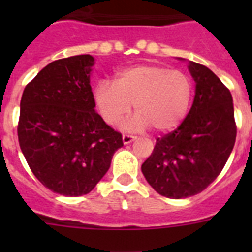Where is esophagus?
<instances>
[{"instance_id":"esophagus-1","label":"esophagus","mask_w":252,"mask_h":252,"mask_svg":"<svg viewBox=\"0 0 252 252\" xmlns=\"http://www.w3.org/2000/svg\"><path fill=\"white\" fill-rule=\"evenodd\" d=\"M135 139H136V136H133V135H128V133H124L122 135V141H124V144H130Z\"/></svg>"}]
</instances>
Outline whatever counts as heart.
I'll return each mask as SVG.
<instances>
[{"instance_id": "heart-1", "label": "heart", "mask_w": 252, "mask_h": 252, "mask_svg": "<svg viewBox=\"0 0 252 252\" xmlns=\"http://www.w3.org/2000/svg\"><path fill=\"white\" fill-rule=\"evenodd\" d=\"M194 95L192 78L183 70L165 65L144 64L125 69L116 75L115 84L102 81L94 90V103L107 125H116L131 112L125 122L128 130L153 127L166 132L186 119Z\"/></svg>"}]
</instances>
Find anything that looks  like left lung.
<instances>
[{"label": "left lung", "instance_id": "obj_1", "mask_svg": "<svg viewBox=\"0 0 252 252\" xmlns=\"http://www.w3.org/2000/svg\"><path fill=\"white\" fill-rule=\"evenodd\" d=\"M195 81L192 108L174 131L158 137L141 165L148 183L171 199L201 193L220 175L235 145L232 95L215 73L190 62Z\"/></svg>", "mask_w": 252, "mask_h": 252}]
</instances>
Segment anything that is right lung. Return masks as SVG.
<instances>
[{
  "label": "right lung",
  "mask_w": 252,
  "mask_h": 252,
  "mask_svg": "<svg viewBox=\"0 0 252 252\" xmlns=\"http://www.w3.org/2000/svg\"><path fill=\"white\" fill-rule=\"evenodd\" d=\"M92 55L51 62L25 87L17 136L40 183L58 194L90 193L124 146L122 135L94 111Z\"/></svg>",
  "instance_id": "obj_1"
}]
</instances>
